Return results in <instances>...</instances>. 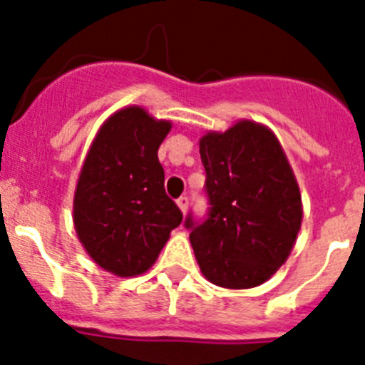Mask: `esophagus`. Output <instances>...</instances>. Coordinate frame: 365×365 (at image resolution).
Here are the masks:
<instances>
[{"mask_svg": "<svg viewBox=\"0 0 365 365\" xmlns=\"http://www.w3.org/2000/svg\"><path fill=\"white\" fill-rule=\"evenodd\" d=\"M177 206H179L182 214H186V210H188V197H186V195H182V197L177 199Z\"/></svg>", "mask_w": 365, "mask_h": 365, "instance_id": "obj_1", "label": "esophagus"}]
</instances>
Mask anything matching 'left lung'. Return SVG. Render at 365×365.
I'll return each instance as SVG.
<instances>
[{"instance_id":"left-lung-1","label":"left lung","mask_w":365,"mask_h":365,"mask_svg":"<svg viewBox=\"0 0 365 365\" xmlns=\"http://www.w3.org/2000/svg\"><path fill=\"white\" fill-rule=\"evenodd\" d=\"M210 214L186 219L206 279L222 289L265 283L291 256L303 219L302 193L278 137L240 120L199 138Z\"/></svg>"}]
</instances>
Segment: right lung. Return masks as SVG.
<instances>
[{
  "mask_svg": "<svg viewBox=\"0 0 365 365\" xmlns=\"http://www.w3.org/2000/svg\"><path fill=\"white\" fill-rule=\"evenodd\" d=\"M170 130L172 122L140 106L118 109L100 125L80 170L74 230L96 265L120 278L150 270L182 221L157 157Z\"/></svg>",
  "mask_w": 365,
  "mask_h": 365,
  "instance_id": "1",
  "label": "right lung"
}]
</instances>
